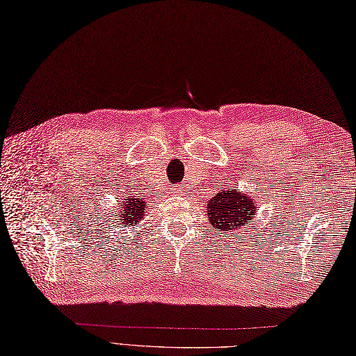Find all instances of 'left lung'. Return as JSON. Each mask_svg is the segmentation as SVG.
I'll list each match as a JSON object with an SVG mask.
<instances>
[{
    "label": "left lung",
    "mask_w": 356,
    "mask_h": 356,
    "mask_svg": "<svg viewBox=\"0 0 356 356\" xmlns=\"http://www.w3.org/2000/svg\"><path fill=\"white\" fill-rule=\"evenodd\" d=\"M257 202L246 193H241L238 188H228L211 197L208 202V216L210 223L218 231L234 232V229L243 228L255 216ZM220 234V232H219ZM227 236V234H225Z\"/></svg>",
    "instance_id": "left-lung-1"
}]
</instances>
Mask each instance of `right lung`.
Here are the masks:
<instances>
[{"label": "right lung", "mask_w": 356, "mask_h": 356, "mask_svg": "<svg viewBox=\"0 0 356 356\" xmlns=\"http://www.w3.org/2000/svg\"><path fill=\"white\" fill-rule=\"evenodd\" d=\"M120 210L116 214V220L120 227H129V225L140 222L145 216V210L148 208L145 199L136 197V196H128L122 199V205L119 207Z\"/></svg>", "instance_id": "obj_1"}]
</instances>
